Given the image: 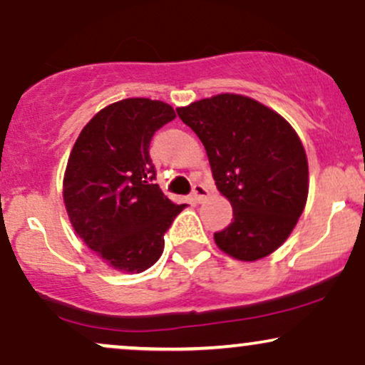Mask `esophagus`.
Instances as JSON below:
<instances>
[{"mask_svg":"<svg viewBox=\"0 0 365 365\" xmlns=\"http://www.w3.org/2000/svg\"><path fill=\"white\" fill-rule=\"evenodd\" d=\"M192 199L195 200V202H202L204 199L209 195V190L206 185H202V183H195L194 188H192Z\"/></svg>","mask_w":365,"mask_h":365,"instance_id":"34e87169","label":"esophagus"}]
</instances>
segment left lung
<instances>
[{
	"label": "left lung",
	"mask_w": 365,
	"mask_h": 365,
	"mask_svg": "<svg viewBox=\"0 0 365 365\" xmlns=\"http://www.w3.org/2000/svg\"><path fill=\"white\" fill-rule=\"evenodd\" d=\"M177 113L206 148L217 190L233 207L232 223L215 233L217 247L240 261L274 252L307 200V156L295 130L278 113L237 94Z\"/></svg>",
	"instance_id": "obj_1"
}]
</instances>
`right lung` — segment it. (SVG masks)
<instances>
[{
	"mask_svg": "<svg viewBox=\"0 0 365 365\" xmlns=\"http://www.w3.org/2000/svg\"><path fill=\"white\" fill-rule=\"evenodd\" d=\"M173 118L163 101L123 99L99 111L70 153L66 212L77 235L115 269L142 273L153 266L185 207L163 194L149 156L154 133Z\"/></svg>",
	"mask_w": 365,
	"mask_h": 365,
	"instance_id": "obj_1",
	"label": "right lung"
}]
</instances>
